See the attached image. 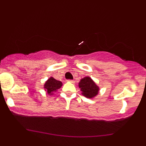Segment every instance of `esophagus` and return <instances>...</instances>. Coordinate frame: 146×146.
Returning <instances> with one entry per match:
<instances>
[{
    "instance_id": "esophagus-1",
    "label": "esophagus",
    "mask_w": 146,
    "mask_h": 146,
    "mask_svg": "<svg viewBox=\"0 0 146 146\" xmlns=\"http://www.w3.org/2000/svg\"><path fill=\"white\" fill-rule=\"evenodd\" d=\"M68 82H71V83H75V81H74V80H68Z\"/></svg>"
}]
</instances>
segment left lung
<instances>
[{"instance_id": "left-lung-1", "label": "left lung", "mask_w": 146, "mask_h": 146, "mask_svg": "<svg viewBox=\"0 0 146 146\" xmlns=\"http://www.w3.org/2000/svg\"><path fill=\"white\" fill-rule=\"evenodd\" d=\"M78 86L82 91V95L86 98H94L100 93V87L88 76L81 79L78 83Z\"/></svg>"}]
</instances>
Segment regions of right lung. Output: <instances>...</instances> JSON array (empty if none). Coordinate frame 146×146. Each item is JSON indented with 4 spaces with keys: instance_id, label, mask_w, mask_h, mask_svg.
Listing matches in <instances>:
<instances>
[{
    "instance_id": "obj_1",
    "label": "right lung",
    "mask_w": 146,
    "mask_h": 146,
    "mask_svg": "<svg viewBox=\"0 0 146 146\" xmlns=\"http://www.w3.org/2000/svg\"><path fill=\"white\" fill-rule=\"evenodd\" d=\"M62 86V82L57 80L53 77H50L45 82L44 84V89L48 95H54V93L60 89Z\"/></svg>"
}]
</instances>
